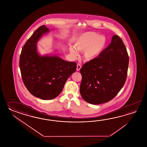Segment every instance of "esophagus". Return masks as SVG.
I'll return each mask as SVG.
<instances>
[{"instance_id":"esophagus-1","label":"esophagus","mask_w":147,"mask_h":147,"mask_svg":"<svg viewBox=\"0 0 147 147\" xmlns=\"http://www.w3.org/2000/svg\"><path fill=\"white\" fill-rule=\"evenodd\" d=\"M81 65H80V64L78 63V64H77V71H79V70H80V69H81Z\"/></svg>"}]
</instances>
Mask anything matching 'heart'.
I'll use <instances>...</instances> for the list:
<instances>
[{"label": "heart", "mask_w": 147, "mask_h": 147, "mask_svg": "<svg viewBox=\"0 0 147 147\" xmlns=\"http://www.w3.org/2000/svg\"><path fill=\"white\" fill-rule=\"evenodd\" d=\"M106 38L103 36H98L94 32H87L81 34L75 44V48L83 53L85 60L91 61L100 55L106 45ZM70 52L76 56L77 53L73 47H70Z\"/></svg>", "instance_id": "obj_1"}]
</instances>
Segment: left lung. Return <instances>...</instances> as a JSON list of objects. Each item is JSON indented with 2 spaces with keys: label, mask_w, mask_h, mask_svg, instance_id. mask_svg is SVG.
Returning a JSON list of instances; mask_svg holds the SVG:
<instances>
[{
  "label": "left lung",
  "mask_w": 147,
  "mask_h": 147,
  "mask_svg": "<svg viewBox=\"0 0 147 147\" xmlns=\"http://www.w3.org/2000/svg\"><path fill=\"white\" fill-rule=\"evenodd\" d=\"M129 56L122 39L113 35L111 42L96 58L80 69V92L88 103L99 105L112 100L127 79Z\"/></svg>",
  "instance_id": "8db88e82"
}]
</instances>
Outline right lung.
I'll return each mask as SVG.
<instances>
[{
	"label": "right lung",
	"mask_w": 147,
	"mask_h": 147,
	"mask_svg": "<svg viewBox=\"0 0 147 147\" xmlns=\"http://www.w3.org/2000/svg\"><path fill=\"white\" fill-rule=\"evenodd\" d=\"M49 29L42 25L34 31L22 48L19 67L26 87L34 97L42 100L56 98L63 90L68 78L75 72L77 63L57 56H40L37 43Z\"/></svg>",
	"instance_id": "right-lung-1"
}]
</instances>
